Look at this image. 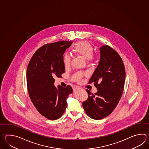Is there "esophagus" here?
Listing matches in <instances>:
<instances>
[{
    "label": "esophagus",
    "mask_w": 149,
    "mask_h": 149,
    "mask_svg": "<svg viewBox=\"0 0 149 149\" xmlns=\"http://www.w3.org/2000/svg\"><path fill=\"white\" fill-rule=\"evenodd\" d=\"M79 87H77V86H75L74 88V90L75 91V90H77V89H79Z\"/></svg>",
    "instance_id": "esophagus-1"
}]
</instances>
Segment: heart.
I'll use <instances>...</instances> for the list:
<instances>
[{"label": "heart", "instance_id": "obj_1", "mask_svg": "<svg viewBox=\"0 0 149 149\" xmlns=\"http://www.w3.org/2000/svg\"><path fill=\"white\" fill-rule=\"evenodd\" d=\"M73 52L77 56H81L88 61L93 59L94 49L90 43L86 41H80L76 43L72 48ZM71 57L67 54L63 56V61L64 67L68 68L71 64Z\"/></svg>", "mask_w": 149, "mask_h": 149}]
</instances>
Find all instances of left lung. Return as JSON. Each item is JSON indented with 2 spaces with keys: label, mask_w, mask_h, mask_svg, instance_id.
I'll return each instance as SVG.
<instances>
[{
  "label": "left lung",
  "mask_w": 149,
  "mask_h": 149,
  "mask_svg": "<svg viewBox=\"0 0 149 149\" xmlns=\"http://www.w3.org/2000/svg\"><path fill=\"white\" fill-rule=\"evenodd\" d=\"M100 61L88 84L94 83L95 93L86 90L88 98L82 103L91 118L99 120L109 115L117 106L124 91L125 70L118 52L108 45L102 46Z\"/></svg>",
  "instance_id": "obj_1"
}]
</instances>
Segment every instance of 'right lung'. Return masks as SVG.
Segmentation results:
<instances>
[{
	"mask_svg": "<svg viewBox=\"0 0 149 149\" xmlns=\"http://www.w3.org/2000/svg\"><path fill=\"white\" fill-rule=\"evenodd\" d=\"M72 41L48 43L38 49L30 61L26 71L27 91L40 113L51 120L59 118L67 107L66 99L72 93L70 85L54 86V77L65 73L63 58ZM50 85V86H46Z\"/></svg>",
	"mask_w": 149,
	"mask_h": 149,
	"instance_id": "1",
	"label": "right lung"
}]
</instances>
